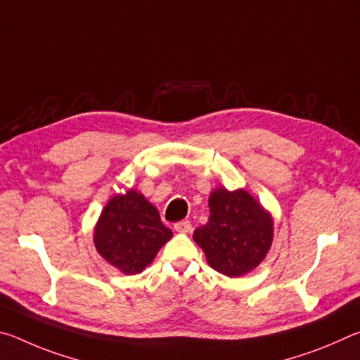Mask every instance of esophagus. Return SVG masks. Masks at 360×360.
<instances>
[{"instance_id": "obj_1", "label": "esophagus", "mask_w": 360, "mask_h": 360, "mask_svg": "<svg viewBox=\"0 0 360 360\" xmlns=\"http://www.w3.org/2000/svg\"><path fill=\"white\" fill-rule=\"evenodd\" d=\"M174 230L179 231V233H191L192 231V224L188 221H181L178 224H174Z\"/></svg>"}]
</instances>
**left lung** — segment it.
Returning a JSON list of instances; mask_svg holds the SVG:
<instances>
[{"instance_id":"1","label":"left lung","mask_w":360,"mask_h":360,"mask_svg":"<svg viewBox=\"0 0 360 360\" xmlns=\"http://www.w3.org/2000/svg\"><path fill=\"white\" fill-rule=\"evenodd\" d=\"M208 224L193 231L210 266L236 278L257 268L273 243V217L245 188L217 187L208 200Z\"/></svg>"}]
</instances>
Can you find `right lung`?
<instances>
[{"label": "right lung", "mask_w": 360, "mask_h": 360, "mask_svg": "<svg viewBox=\"0 0 360 360\" xmlns=\"http://www.w3.org/2000/svg\"><path fill=\"white\" fill-rule=\"evenodd\" d=\"M172 236L173 231L162 224L155 206L130 188L112 197L101 211L94 243L108 264L125 275H138Z\"/></svg>", "instance_id": "obj_1"}]
</instances>
